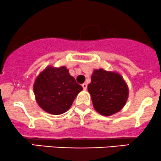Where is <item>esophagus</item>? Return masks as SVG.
Masks as SVG:
<instances>
[{
	"label": "esophagus",
	"mask_w": 161,
	"mask_h": 161,
	"mask_svg": "<svg viewBox=\"0 0 161 161\" xmlns=\"http://www.w3.org/2000/svg\"><path fill=\"white\" fill-rule=\"evenodd\" d=\"M82 88H83L84 90H86V89H87V84H86V83H83L82 85Z\"/></svg>",
	"instance_id": "1"
}]
</instances>
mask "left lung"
Instances as JSON below:
<instances>
[{"label": "left lung", "mask_w": 161, "mask_h": 161, "mask_svg": "<svg viewBox=\"0 0 161 161\" xmlns=\"http://www.w3.org/2000/svg\"><path fill=\"white\" fill-rule=\"evenodd\" d=\"M88 91L95 109L107 116L120 110L129 93L127 85L120 75L101 69L92 73Z\"/></svg>", "instance_id": "obj_1"}]
</instances>
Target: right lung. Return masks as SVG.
Segmentation results:
<instances>
[{
    "mask_svg": "<svg viewBox=\"0 0 161 161\" xmlns=\"http://www.w3.org/2000/svg\"><path fill=\"white\" fill-rule=\"evenodd\" d=\"M82 90V86L65 66L46 68L34 84L37 103L42 109L54 115L66 112Z\"/></svg>",
    "mask_w": 161,
    "mask_h": 161,
    "instance_id": "1",
    "label": "right lung"
}]
</instances>
